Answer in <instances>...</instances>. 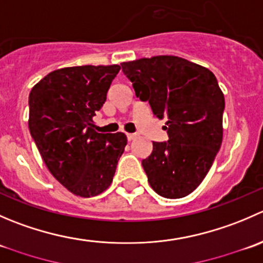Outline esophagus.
<instances>
[{
	"mask_svg": "<svg viewBox=\"0 0 263 263\" xmlns=\"http://www.w3.org/2000/svg\"><path fill=\"white\" fill-rule=\"evenodd\" d=\"M137 137L136 134H127V139H128V141H132V140H135Z\"/></svg>",
	"mask_w": 263,
	"mask_h": 263,
	"instance_id": "obj_1",
	"label": "esophagus"
}]
</instances>
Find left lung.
Returning a JSON list of instances; mask_svg holds the SVG:
<instances>
[{
  "instance_id": "8db88e82",
  "label": "left lung",
  "mask_w": 263,
  "mask_h": 263,
  "mask_svg": "<svg viewBox=\"0 0 263 263\" xmlns=\"http://www.w3.org/2000/svg\"><path fill=\"white\" fill-rule=\"evenodd\" d=\"M136 98L165 119L169 140L142 160L151 188L165 198L190 195L203 181L222 141L224 95L210 70L176 55L122 63Z\"/></svg>"
}]
</instances>
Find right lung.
Returning <instances> with one entry per match:
<instances>
[{
    "instance_id": "obj_1",
    "label": "right lung",
    "mask_w": 263,
    "mask_h": 263,
    "mask_svg": "<svg viewBox=\"0 0 263 263\" xmlns=\"http://www.w3.org/2000/svg\"><path fill=\"white\" fill-rule=\"evenodd\" d=\"M121 67L55 70L29 94V129L48 171L80 197L107 190L127 145L126 135L98 134L92 117L103 107Z\"/></svg>"
}]
</instances>
